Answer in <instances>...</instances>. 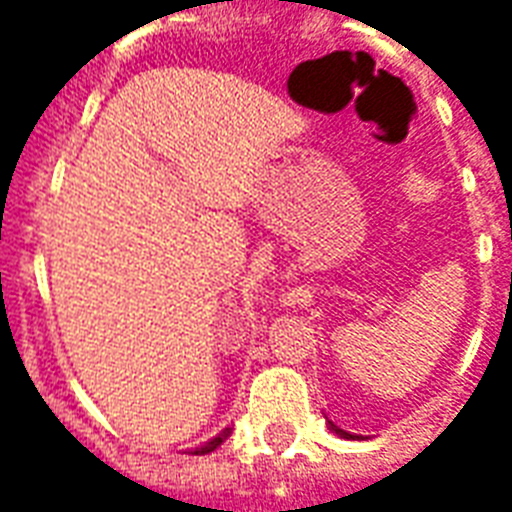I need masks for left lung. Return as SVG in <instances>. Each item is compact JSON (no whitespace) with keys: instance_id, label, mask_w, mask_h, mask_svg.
Masks as SVG:
<instances>
[{"instance_id":"8db88e82","label":"left lung","mask_w":512,"mask_h":512,"mask_svg":"<svg viewBox=\"0 0 512 512\" xmlns=\"http://www.w3.org/2000/svg\"><path fill=\"white\" fill-rule=\"evenodd\" d=\"M329 430H332V433H337V436H340V439H367V436H359V433H348V430H343V428H337V425H334V422H329Z\"/></svg>"}]
</instances>
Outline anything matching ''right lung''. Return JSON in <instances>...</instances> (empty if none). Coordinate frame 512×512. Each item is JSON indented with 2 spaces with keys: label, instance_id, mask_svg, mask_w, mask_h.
Returning <instances> with one entry per match:
<instances>
[{
  "label": "right lung",
  "instance_id": "obj_1",
  "mask_svg": "<svg viewBox=\"0 0 512 512\" xmlns=\"http://www.w3.org/2000/svg\"><path fill=\"white\" fill-rule=\"evenodd\" d=\"M227 436H230V428H224L222 433H219V436H213V439L205 441V444H202V447H197V450L191 452V455H208V452L216 450V447H219V444H222V441L227 439Z\"/></svg>",
  "mask_w": 512,
  "mask_h": 512
}]
</instances>
